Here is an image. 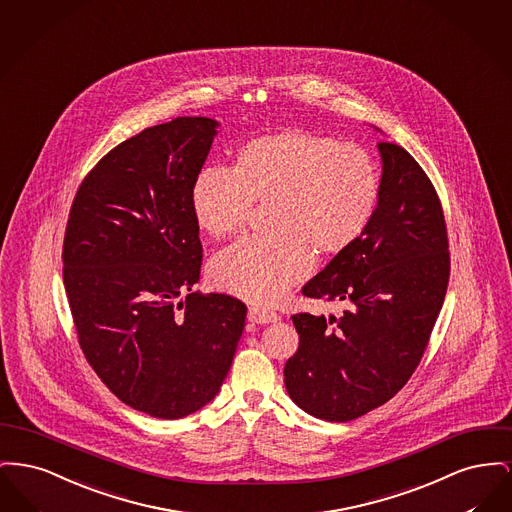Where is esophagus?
I'll list each match as a JSON object with an SVG mask.
<instances>
[{
	"label": "esophagus",
	"mask_w": 512,
	"mask_h": 512,
	"mask_svg": "<svg viewBox=\"0 0 512 512\" xmlns=\"http://www.w3.org/2000/svg\"><path fill=\"white\" fill-rule=\"evenodd\" d=\"M248 320L254 323H271L279 320V314L266 310L262 306H250L248 308Z\"/></svg>",
	"instance_id": "1"
}]
</instances>
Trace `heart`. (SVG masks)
I'll list each match as a JSON object with an SVG mask.
<instances>
[{
	"mask_svg": "<svg viewBox=\"0 0 512 512\" xmlns=\"http://www.w3.org/2000/svg\"><path fill=\"white\" fill-rule=\"evenodd\" d=\"M192 214L212 237L241 231L254 202L268 206L269 233L217 252V289L273 304L314 268V248L339 254L370 225L379 171L370 154L331 136L291 129L241 148L237 167L210 165L192 185Z\"/></svg>",
	"mask_w": 512,
	"mask_h": 512,
	"instance_id": "obj_1",
	"label": "heart"
}]
</instances>
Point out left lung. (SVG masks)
Listing matches in <instances>:
<instances>
[{
    "label": "left lung",
    "mask_w": 512,
    "mask_h": 512,
    "mask_svg": "<svg viewBox=\"0 0 512 512\" xmlns=\"http://www.w3.org/2000/svg\"><path fill=\"white\" fill-rule=\"evenodd\" d=\"M383 173L362 237L302 287L343 302L339 318L293 316L298 349L285 387L304 412L349 422L393 399L414 374L443 306L451 258L430 177L393 142L377 144Z\"/></svg>",
    "instance_id": "8db88e82"
}]
</instances>
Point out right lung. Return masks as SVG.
<instances>
[{
  "instance_id": "add662e5",
  "label": "right lung",
  "mask_w": 512,
  "mask_h": 512,
  "mask_svg": "<svg viewBox=\"0 0 512 512\" xmlns=\"http://www.w3.org/2000/svg\"><path fill=\"white\" fill-rule=\"evenodd\" d=\"M216 129L177 117L115 146L84 177L63 239L88 364L119 401L163 420L216 397L243 335L239 298L192 291L202 243L190 196Z\"/></svg>"
}]
</instances>
